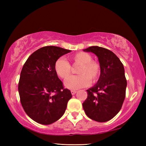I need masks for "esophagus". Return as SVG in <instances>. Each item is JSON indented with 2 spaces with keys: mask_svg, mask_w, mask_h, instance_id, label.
Instances as JSON below:
<instances>
[{
  "mask_svg": "<svg viewBox=\"0 0 146 146\" xmlns=\"http://www.w3.org/2000/svg\"><path fill=\"white\" fill-rule=\"evenodd\" d=\"M76 92H77L76 90H71V94H72V95H75Z\"/></svg>",
  "mask_w": 146,
  "mask_h": 146,
  "instance_id": "obj_1",
  "label": "esophagus"
}]
</instances>
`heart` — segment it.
Here are the masks:
<instances>
[{"label": "heart", "mask_w": 146, "mask_h": 146, "mask_svg": "<svg viewBox=\"0 0 146 146\" xmlns=\"http://www.w3.org/2000/svg\"><path fill=\"white\" fill-rule=\"evenodd\" d=\"M71 61L74 64H80L77 73L79 75L70 76L64 83L68 89L75 90L88 86L92 82H97L100 74V66L97 62L92 61V56L85 52H79L71 56ZM54 71L60 78L66 80L70 76L71 68L70 63L63 58L56 61Z\"/></svg>", "instance_id": "b5f03b06"}]
</instances>
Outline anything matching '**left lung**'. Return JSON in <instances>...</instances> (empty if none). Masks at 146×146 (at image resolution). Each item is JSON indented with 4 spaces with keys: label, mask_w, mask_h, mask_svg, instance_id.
I'll use <instances>...</instances> for the list:
<instances>
[{
    "label": "left lung",
    "mask_w": 146,
    "mask_h": 146,
    "mask_svg": "<svg viewBox=\"0 0 146 146\" xmlns=\"http://www.w3.org/2000/svg\"><path fill=\"white\" fill-rule=\"evenodd\" d=\"M98 57L100 75L97 83L86 90L82 105L90 119L99 122L111 120L119 112L125 97L127 80L123 65L112 51L99 46L83 49Z\"/></svg>",
    "instance_id": "obj_1"
}]
</instances>
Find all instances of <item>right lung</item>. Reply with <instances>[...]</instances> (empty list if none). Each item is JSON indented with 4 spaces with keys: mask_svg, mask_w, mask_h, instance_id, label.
I'll return each instance as SVG.
<instances>
[{
    "mask_svg": "<svg viewBox=\"0 0 146 146\" xmlns=\"http://www.w3.org/2000/svg\"><path fill=\"white\" fill-rule=\"evenodd\" d=\"M70 52L45 46L34 52L22 69L18 85L21 105L27 115L41 124H51L60 119L72 97L54 69L56 61Z\"/></svg>",
    "mask_w": 146,
    "mask_h": 146,
    "instance_id": "1",
    "label": "right lung"
}]
</instances>
